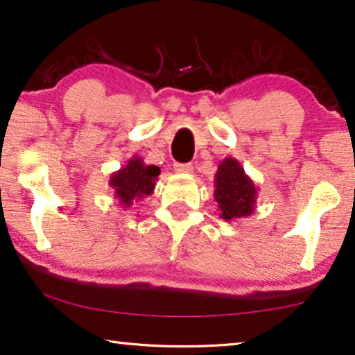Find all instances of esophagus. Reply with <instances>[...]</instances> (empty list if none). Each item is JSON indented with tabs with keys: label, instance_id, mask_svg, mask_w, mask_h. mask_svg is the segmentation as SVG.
<instances>
[{
	"label": "esophagus",
	"instance_id": "1",
	"mask_svg": "<svg viewBox=\"0 0 355 355\" xmlns=\"http://www.w3.org/2000/svg\"><path fill=\"white\" fill-rule=\"evenodd\" d=\"M174 171L181 174H191L193 171L192 163H176L174 164Z\"/></svg>",
	"mask_w": 355,
	"mask_h": 355
}]
</instances>
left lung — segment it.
<instances>
[{
	"mask_svg": "<svg viewBox=\"0 0 355 355\" xmlns=\"http://www.w3.org/2000/svg\"><path fill=\"white\" fill-rule=\"evenodd\" d=\"M259 187L247 176L236 158H225L215 174V192L220 218L225 221L250 216L255 211Z\"/></svg>",
	"mask_w": 355,
	"mask_h": 355,
	"instance_id": "left-lung-1",
	"label": "left lung"
}]
</instances>
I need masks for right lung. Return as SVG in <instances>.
<instances>
[{"label":"right lung","instance_id":"obj_1","mask_svg":"<svg viewBox=\"0 0 355 355\" xmlns=\"http://www.w3.org/2000/svg\"><path fill=\"white\" fill-rule=\"evenodd\" d=\"M158 176V166L145 164L144 159L135 155L125 166L111 174L108 184L113 189L114 198L125 210V208L132 207L134 202L152 196Z\"/></svg>","mask_w":355,"mask_h":355}]
</instances>
